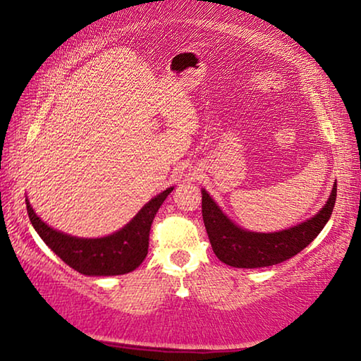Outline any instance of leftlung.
Segmentation results:
<instances>
[{
	"mask_svg": "<svg viewBox=\"0 0 361 361\" xmlns=\"http://www.w3.org/2000/svg\"><path fill=\"white\" fill-rule=\"evenodd\" d=\"M336 189L338 186L334 185L328 202L315 216L290 229L271 234L239 228L202 189V218L213 252L224 264L242 269L267 267L293 258L325 228L336 204Z\"/></svg>",
	"mask_w": 361,
	"mask_h": 361,
	"instance_id": "obj_1",
	"label": "left lung"
}]
</instances>
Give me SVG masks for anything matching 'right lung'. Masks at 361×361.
Masks as SVG:
<instances>
[{
  "mask_svg": "<svg viewBox=\"0 0 361 361\" xmlns=\"http://www.w3.org/2000/svg\"><path fill=\"white\" fill-rule=\"evenodd\" d=\"M172 191L173 188H169L157 194L137 213L129 224H126L114 234L100 237V239H79V237L52 229L36 215L28 199L25 202L35 231L65 264L84 276L108 277L132 272L142 264L148 255L152 219Z\"/></svg>",
  "mask_w": 361,
  "mask_h": 361,
  "instance_id": "add662e5",
  "label": "right lung"
}]
</instances>
